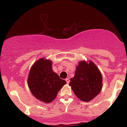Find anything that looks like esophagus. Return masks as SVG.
Segmentation results:
<instances>
[{
    "label": "esophagus",
    "mask_w": 127,
    "mask_h": 127,
    "mask_svg": "<svg viewBox=\"0 0 127 127\" xmlns=\"http://www.w3.org/2000/svg\"><path fill=\"white\" fill-rule=\"evenodd\" d=\"M65 81H66V82L67 83V84H68V83L70 82V79L69 78H66L65 79Z\"/></svg>",
    "instance_id": "34e87169"
}]
</instances>
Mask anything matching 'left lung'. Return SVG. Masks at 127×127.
I'll return each mask as SVG.
<instances>
[{"instance_id":"8db88e82","label":"left lung","mask_w":127,"mask_h":127,"mask_svg":"<svg viewBox=\"0 0 127 127\" xmlns=\"http://www.w3.org/2000/svg\"><path fill=\"white\" fill-rule=\"evenodd\" d=\"M70 86L74 93L82 101L93 100L101 91L102 76L95 64L85 61L79 62L75 76L70 79Z\"/></svg>"}]
</instances>
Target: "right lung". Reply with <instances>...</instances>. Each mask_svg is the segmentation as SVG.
<instances>
[{
	"label": "right lung",
	"instance_id": "add662e5",
	"mask_svg": "<svg viewBox=\"0 0 127 127\" xmlns=\"http://www.w3.org/2000/svg\"><path fill=\"white\" fill-rule=\"evenodd\" d=\"M27 82L32 94L46 103L54 100L58 92L66 84L53 72L52 62L44 59L38 60L32 67Z\"/></svg>",
	"mask_w": 127,
	"mask_h": 127
}]
</instances>
